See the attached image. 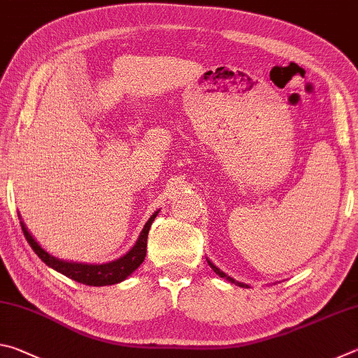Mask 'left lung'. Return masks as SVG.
<instances>
[{
    "label": "left lung",
    "instance_id": "1",
    "mask_svg": "<svg viewBox=\"0 0 358 358\" xmlns=\"http://www.w3.org/2000/svg\"><path fill=\"white\" fill-rule=\"evenodd\" d=\"M208 265L211 266V268H213V271H215V273H216V275H220L221 278H227V280H229V281H232V282H235V280H232V278H230V276H227L226 273H222V271H221L220 268H217V266H215L213 264H211V262H210V260H208ZM237 284H238V286H241V287H248V286H246V284H243V282H237Z\"/></svg>",
    "mask_w": 358,
    "mask_h": 358
}]
</instances>
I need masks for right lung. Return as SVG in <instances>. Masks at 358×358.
Returning a JSON list of instances; mask_svg holds the SVG:
<instances>
[{"instance_id": "right-lung-1", "label": "right lung", "mask_w": 358, "mask_h": 358, "mask_svg": "<svg viewBox=\"0 0 358 358\" xmlns=\"http://www.w3.org/2000/svg\"><path fill=\"white\" fill-rule=\"evenodd\" d=\"M157 213H159V211H156L155 215H151L147 224H145L141 235H138V240L136 241V245L132 246V250L128 254H124L123 257L113 260V262L101 264V265L66 262V260H59L57 257H53L38 245V241H36L31 237V234L28 232L25 224L20 222V226L23 230V235H25L29 246L33 248V251L38 254L42 262H45L48 266H52L53 270L59 271V273L66 275L77 282L87 284V286H108V284H117L120 281L126 280L132 271H136L138 266H141V264L145 260V256H147L148 230Z\"/></svg>"}]
</instances>
